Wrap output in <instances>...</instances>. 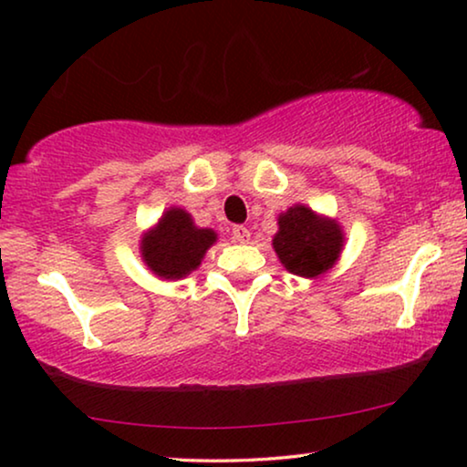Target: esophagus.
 <instances>
[{
	"instance_id": "obj_1",
	"label": "esophagus",
	"mask_w": 467,
	"mask_h": 467,
	"mask_svg": "<svg viewBox=\"0 0 467 467\" xmlns=\"http://www.w3.org/2000/svg\"><path fill=\"white\" fill-rule=\"evenodd\" d=\"M232 235L235 242H240V244H246V242L251 240V232H248V227H244V225H235L232 229Z\"/></svg>"
}]
</instances>
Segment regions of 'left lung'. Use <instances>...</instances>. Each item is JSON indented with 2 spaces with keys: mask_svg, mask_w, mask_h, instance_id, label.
Returning a JSON list of instances; mask_svg holds the SVG:
<instances>
[{
  "mask_svg": "<svg viewBox=\"0 0 467 467\" xmlns=\"http://www.w3.org/2000/svg\"><path fill=\"white\" fill-rule=\"evenodd\" d=\"M272 246L286 272L317 278L340 259L344 232L340 223L331 216L296 203L278 214V232L274 234Z\"/></svg>",
  "mask_w": 467,
  "mask_h": 467,
  "instance_id": "left-lung-1",
  "label": "left lung"
}]
</instances>
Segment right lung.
Listing matches in <instances>:
<instances>
[{"label": "right lung", "instance_id": "right-lung-1", "mask_svg": "<svg viewBox=\"0 0 467 467\" xmlns=\"http://www.w3.org/2000/svg\"><path fill=\"white\" fill-rule=\"evenodd\" d=\"M219 240L214 229L197 227L184 208L165 210L155 225L140 238L144 265L161 280L187 278L202 265L208 248Z\"/></svg>", "mask_w": 467, "mask_h": 467}]
</instances>
